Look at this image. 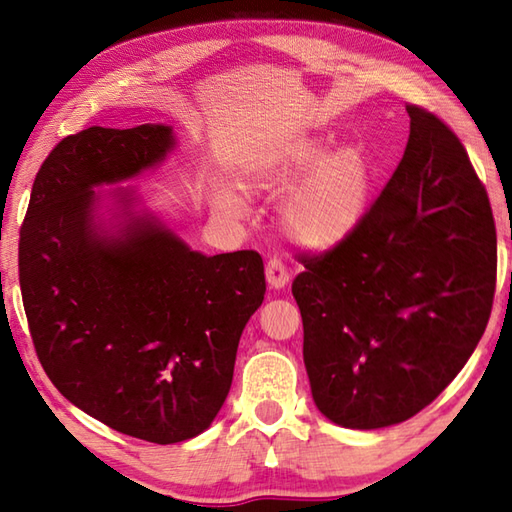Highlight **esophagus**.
Listing matches in <instances>:
<instances>
[{
	"label": "esophagus",
	"mask_w": 512,
	"mask_h": 512,
	"mask_svg": "<svg viewBox=\"0 0 512 512\" xmlns=\"http://www.w3.org/2000/svg\"><path fill=\"white\" fill-rule=\"evenodd\" d=\"M266 280L273 289H282L289 282V268L282 264V259L271 257L266 262Z\"/></svg>",
	"instance_id": "esophagus-1"
}]
</instances>
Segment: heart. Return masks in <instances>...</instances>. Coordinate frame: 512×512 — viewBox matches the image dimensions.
Wrapping results in <instances>:
<instances>
[{"label":"heart","instance_id":"b5f03b06","mask_svg":"<svg viewBox=\"0 0 512 512\" xmlns=\"http://www.w3.org/2000/svg\"><path fill=\"white\" fill-rule=\"evenodd\" d=\"M318 140L296 142L289 149L264 155L248 164L241 187L250 194L289 189L280 205V225L293 244L327 250L350 235L366 214L370 196V164L357 146H341L323 155ZM216 210L232 219L246 216L250 205L237 189L219 187Z\"/></svg>","mask_w":512,"mask_h":512}]
</instances>
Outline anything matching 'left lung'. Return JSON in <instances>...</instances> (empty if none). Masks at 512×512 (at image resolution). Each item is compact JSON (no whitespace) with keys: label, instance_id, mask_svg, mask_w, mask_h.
Wrapping results in <instances>:
<instances>
[{"label":"left lung","instance_id":"1","mask_svg":"<svg viewBox=\"0 0 512 512\" xmlns=\"http://www.w3.org/2000/svg\"><path fill=\"white\" fill-rule=\"evenodd\" d=\"M404 158L341 244L302 253L293 280L318 411L348 429L413 418L488 325L497 232L483 183L443 119L406 106Z\"/></svg>","mask_w":512,"mask_h":512}]
</instances>
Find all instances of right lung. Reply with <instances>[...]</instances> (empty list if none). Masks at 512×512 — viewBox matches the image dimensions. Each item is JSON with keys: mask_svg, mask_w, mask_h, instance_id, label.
I'll list each match as a JSON object with an SVG mask.
<instances>
[{"mask_svg": "<svg viewBox=\"0 0 512 512\" xmlns=\"http://www.w3.org/2000/svg\"><path fill=\"white\" fill-rule=\"evenodd\" d=\"M171 126H92L47 155L20 230V289L36 354L60 393L126 436L171 445L210 427L241 332L266 293L255 250L207 257L153 214L97 221L94 187L158 167Z\"/></svg>", "mask_w": 512, "mask_h": 512, "instance_id": "obj_1", "label": "right lung"}]
</instances>
